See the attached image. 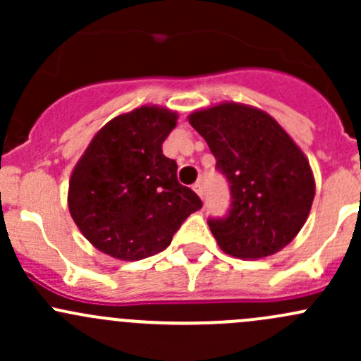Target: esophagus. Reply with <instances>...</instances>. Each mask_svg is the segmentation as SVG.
<instances>
[{"label":"esophagus","instance_id":"obj_1","mask_svg":"<svg viewBox=\"0 0 361 361\" xmlns=\"http://www.w3.org/2000/svg\"><path fill=\"white\" fill-rule=\"evenodd\" d=\"M192 188H194V192H195V194H197L199 197L202 199V195H204V190H202V183H201V181H197V183H195L194 187H192Z\"/></svg>","mask_w":361,"mask_h":361}]
</instances>
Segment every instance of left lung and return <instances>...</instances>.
Instances as JSON below:
<instances>
[{"mask_svg": "<svg viewBox=\"0 0 361 361\" xmlns=\"http://www.w3.org/2000/svg\"><path fill=\"white\" fill-rule=\"evenodd\" d=\"M231 187L225 218L207 220L218 246L235 258L278 253L304 227L316 185L309 160L269 113L220 103L188 115Z\"/></svg>", "mask_w": 361, "mask_h": 361, "instance_id": "1", "label": "left lung"}]
</instances>
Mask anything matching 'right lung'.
<instances>
[{"instance_id":"obj_1","label":"right lung","mask_w":361,"mask_h":361,"mask_svg":"<svg viewBox=\"0 0 361 361\" xmlns=\"http://www.w3.org/2000/svg\"><path fill=\"white\" fill-rule=\"evenodd\" d=\"M176 120V111L155 104L122 113L97 130L76 162L69 213L94 248L127 262L152 257L202 207L178 181L176 162L162 154Z\"/></svg>"}]
</instances>
